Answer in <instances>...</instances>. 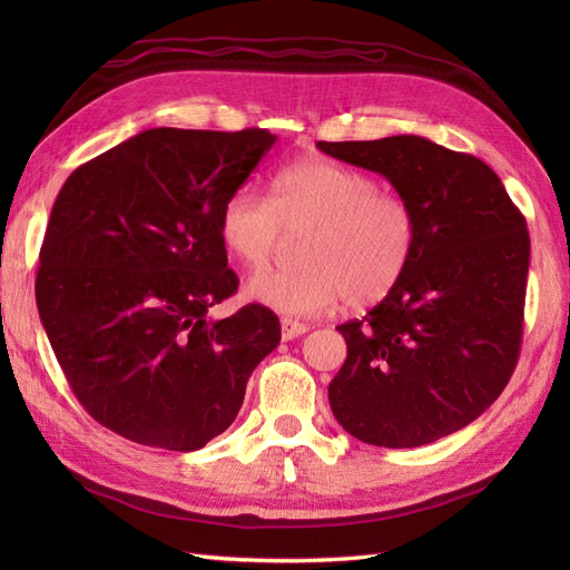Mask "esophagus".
<instances>
[{
    "instance_id": "esophagus-1",
    "label": "esophagus",
    "mask_w": 570,
    "mask_h": 570,
    "mask_svg": "<svg viewBox=\"0 0 570 570\" xmlns=\"http://www.w3.org/2000/svg\"><path fill=\"white\" fill-rule=\"evenodd\" d=\"M306 331H308V325H306V323H299V321H295V318H287V316H283V318H281V333H283V340H295V337L304 335Z\"/></svg>"
}]
</instances>
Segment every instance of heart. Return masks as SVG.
<instances>
[{
  "label": "heart",
  "mask_w": 570,
  "mask_h": 570,
  "mask_svg": "<svg viewBox=\"0 0 570 570\" xmlns=\"http://www.w3.org/2000/svg\"><path fill=\"white\" fill-rule=\"evenodd\" d=\"M307 230L297 268L256 271L247 297L273 312L314 316L342 297L371 306L400 285L419 243V216L366 170L325 157H304L281 168L271 197L239 187L223 202L218 235L239 264L264 266L283 230Z\"/></svg>",
  "instance_id": "1"
}]
</instances>
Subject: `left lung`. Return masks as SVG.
I'll use <instances>...</instances> for the list:
<instances>
[{
    "label": "left lung",
    "instance_id": "8db88e82",
    "mask_svg": "<svg viewBox=\"0 0 570 570\" xmlns=\"http://www.w3.org/2000/svg\"><path fill=\"white\" fill-rule=\"evenodd\" d=\"M381 174L419 216L411 266L361 321L337 325L347 358L327 385L356 440L411 450L473 423L515 368L530 235L494 170L421 135L318 142Z\"/></svg>",
    "mask_w": 570,
    "mask_h": 570
}]
</instances>
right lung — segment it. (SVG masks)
Returning <instances> with one entry per match:
<instances>
[{
	"mask_svg": "<svg viewBox=\"0 0 570 570\" xmlns=\"http://www.w3.org/2000/svg\"><path fill=\"white\" fill-rule=\"evenodd\" d=\"M275 140L262 128L142 130L76 168L51 206L40 321L78 402L120 438L199 450L278 347L266 306L206 316L237 289L220 206Z\"/></svg>",
	"mask_w": 570,
	"mask_h": 570,
	"instance_id": "1",
	"label": "right lung"
}]
</instances>
